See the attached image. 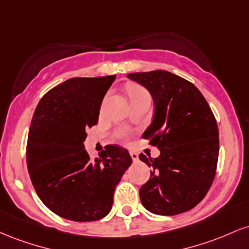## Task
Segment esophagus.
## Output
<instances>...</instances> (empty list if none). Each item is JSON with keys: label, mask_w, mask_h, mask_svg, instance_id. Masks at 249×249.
Listing matches in <instances>:
<instances>
[{"label": "esophagus", "mask_w": 249, "mask_h": 249, "mask_svg": "<svg viewBox=\"0 0 249 249\" xmlns=\"http://www.w3.org/2000/svg\"><path fill=\"white\" fill-rule=\"evenodd\" d=\"M130 156H131V158H132L133 161H138V153H136V152H133V151H131Z\"/></svg>", "instance_id": "34e87169"}]
</instances>
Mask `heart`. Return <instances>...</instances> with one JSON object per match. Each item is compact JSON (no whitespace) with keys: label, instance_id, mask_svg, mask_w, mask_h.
Returning a JSON list of instances; mask_svg holds the SVG:
<instances>
[{"label":"heart","instance_id":"heart-1","mask_svg":"<svg viewBox=\"0 0 249 249\" xmlns=\"http://www.w3.org/2000/svg\"><path fill=\"white\" fill-rule=\"evenodd\" d=\"M127 92H128V96H130L131 102L136 101V99L138 98H142V97L148 96L146 90L142 89V87H138V85H131V87H128ZM118 137L121 139H123V141H125V139L127 138V132L126 131H121V132L118 133Z\"/></svg>","mask_w":249,"mask_h":249}]
</instances>
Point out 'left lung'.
I'll list each match as a JSON object with an SVG mask.
<instances>
[{
	"instance_id": "8db88e82",
	"label": "left lung",
	"mask_w": 249,
	"mask_h": 249,
	"mask_svg": "<svg viewBox=\"0 0 249 249\" xmlns=\"http://www.w3.org/2000/svg\"><path fill=\"white\" fill-rule=\"evenodd\" d=\"M127 78L152 96V123L142 133L159 148L158 158L141 154L152 167L139 190L142 206L158 215L192 210L205 198L219 157V130L210 105L192 83L165 70L136 72Z\"/></svg>"
}]
</instances>
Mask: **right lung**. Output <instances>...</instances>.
Wrapping results in <instances>:
<instances>
[{
  "label": "right lung",
  "mask_w": 249,
  "mask_h": 249,
  "mask_svg": "<svg viewBox=\"0 0 249 249\" xmlns=\"http://www.w3.org/2000/svg\"><path fill=\"white\" fill-rule=\"evenodd\" d=\"M116 76L70 78L45 93L33 116L27 165L37 196L51 212L72 221L103 219L132 164L126 148L107 145L90 159L87 128L98 123L105 93Z\"/></svg>",
  "instance_id": "obj_1"
}]
</instances>
